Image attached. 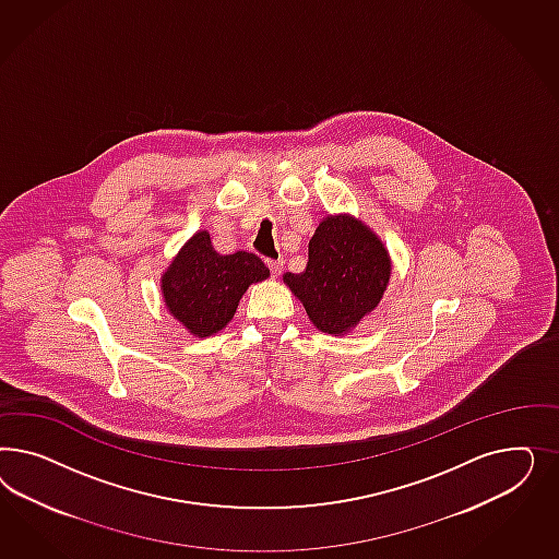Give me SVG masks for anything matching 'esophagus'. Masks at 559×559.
<instances>
[{"mask_svg":"<svg viewBox=\"0 0 559 559\" xmlns=\"http://www.w3.org/2000/svg\"><path fill=\"white\" fill-rule=\"evenodd\" d=\"M269 269H271L272 276H281L283 262H281V260H269Z\"/></svg>","mask_w":559,"mask_h":559,"instance_id":"obj_1","label":"esophagus"}]
</instances>
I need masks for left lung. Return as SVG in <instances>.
<instances>
[{"mask_svg": "<svg viewBox=\"0 0 559 559\" xmlns=\"http://www.w3.org/2000/svg\"><path fill=\"white\" fill-rule=\"evenodd\" d=\"M390 258L383 243L350 217H328L309 241L301 274H285L313 325L344 334L383 297L390 281Z\"/></svg>", "mask_w": 559, "mask_h": 559, "instance_id": "obj_1", "label": "left lung"}]
</instances>
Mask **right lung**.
Here are the masks:
<instances>
[{
	"instance_id": "obj_1",
	"label": "right lung",
	"mask_w": 559,
	"mask_h": 559,
	"mask_svg": "<svg viewBox=\"0 0 559 559\" xmlns=\"http://www.w3.org/2000/svg\"><path fill=\"white\" fill-rule=\"evenodd\" d=\"M266 264L250 252L221 255L201 231L188 241L164 274V297L176 320L194 336H211L234 318L246 288L269 276Z\"/></svg>"
}]
</instances>
